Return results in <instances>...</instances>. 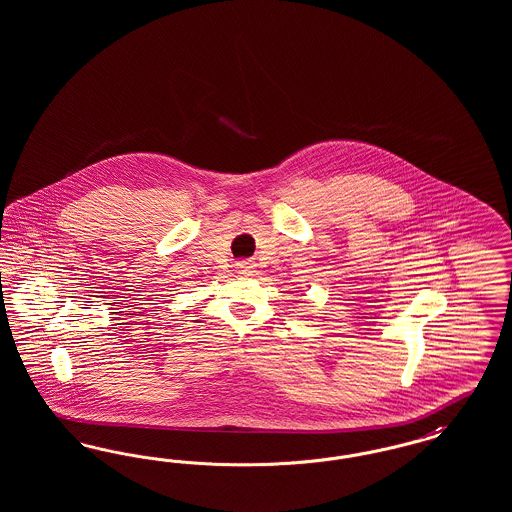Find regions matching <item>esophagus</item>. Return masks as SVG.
Masks as SVG:
<instances>
[{"mask_svg":"<svg viewBox=\"0 0 512 512\" xmlns=\"http://www.w3.org/2000/svg\"><path fill=\"white\" fill-rule=\"evenodd\" d=\"M236 268H240V272H249L253 268V263L251 261H238Z\"/></svg>","mask_w":512,"mask_h":512,"instance_id":"obj_1","label":"esophagus"}]
</instances>
